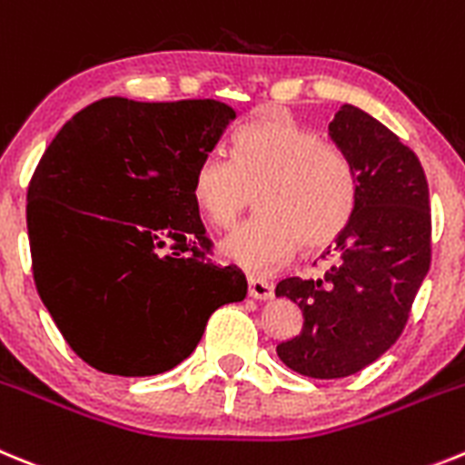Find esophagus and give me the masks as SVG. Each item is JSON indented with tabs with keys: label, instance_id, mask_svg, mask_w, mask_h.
Masks as SVG:
<instances>
[{
	"label": "esophagus",
	"instance_id": "1",
	"mask_svg": "<svg viewBox=\"0 0 465 465\" xmlns=\"http://www.w3.org/2000/svg\"><path fill=\"white\" fill-rule=\"evenodd\" d=\"M248 296L257 301L273 299V284H269L262 278H248Z\"/></svg>",
	"mask_w": 465,
	"mask_h": 465
}]
</instances>
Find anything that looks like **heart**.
I'll use <instances>...</instances> for the list:
<instances>
[{
	"instance_id": "heart-1",
	"label": "heart",
	"mask_w": 465,
	"mask_h": 465,
	"mask_svg": "<svg viewBox=\"0 0 465 465\" xmlns=\"http://www.w3.org/2000/svg\"><path fill=\"white\" fill-rule=\"evenodd\" d=\"M233 162L206 157L192 199L211 227L232 229L257 196L262 215L224 238L220 254L248 273H266L303 245L329 248L352 223L359 175L350 154L287 113L266 111L238 127Z\"/></svg>"
}]
</instances>
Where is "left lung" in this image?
<instances>
[{
    "mask_svg": "<svg viewBox=\"0 0 465 465\" xmlns=\"http://www.w3.org/2000/svg\"><path fill=\"white\" fill-rule=\"evenodd\" d=\"M359 175L352 223L324 278H284L275 296L303 312V329L280 342V361L317 380L347 378L399 341L430 266L429 185L417 154L382 123L345 106L329 124Z\"/></svg>",
    "mask_w": 465,
    "mask_h": 465,
    "instance_id": "obj_1",
    "label": "left lung"
}]
</instances>
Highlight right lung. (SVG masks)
Here are the masks:
<instances>
[{
    "mask_svg": "<svg viewBox=\"0 0 465 465\" xmlns=\"http://www.w3.org/2000/svg\"><path fill=\"white\" fill-rule=\"evenodd\" d=\"M232 106L215 99L106 97L78 111L45 148L27 190L36 292L69 347L102 373L171 371L213 312L248 294L192 199Z\"/></svg>",
    "mask_w": 465,
    "mask_h": 465,
    "instance_id": "right-lung-1",
    "label": "right lung"
}]
</instances>
